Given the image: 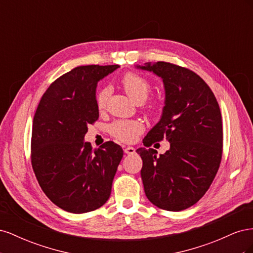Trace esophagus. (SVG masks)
Listing matches in <instances>:
<instances>
[{
	"label": "esophagus",
	"mask_w": 253,
	"mask_h": 253,
	"mask_svg": "<svg viewBox=\"0 0 253 253\" xmlns=\"http://www.w3.org/2000/svg\"><path fill=\"white\" fill-rule=\"evenodd\" d=\"M135 152H136V150L133 147H126L125 149V153H126V154H127V155H133Z\"/></svg>",
	"instance_id": "esophagus-1"
}]
</instances>
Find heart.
Wrapping results in <instances>:
<instances>
[{
    "label": "heart",
    "instance_id": "obj_1",
    "mask_svg": "<svg viewBox=\"0 0 253 253\" xmlns=\"http://www.w3.org/2000/svg\"><path fill=\"white\" fill-rule=\"evenodd\" d=\"M121 86L127 96L135 102H143L152 90V85L148 79L135 73H127L121 78ZM109 98V89L103 88L98 91L96 102L99 110H102ZM152 110L154 106H151ZM144 129V126L139 120H118L111 126V133L117 139L125 142L136 140Z\"/></svg>",
    "mask_w": 253,
    "mask_h": 253
}]
</instances>
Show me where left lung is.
<instances>
[{"label":"left lung","mask_w":253,"mask_h":253,"mask_svg":"<svg viewBox=\"0 0 253 253\" xmlns=\"http://www.w3.org/2000/svg\"><path fill=\"white\" fill-rule=\"evenodd\" d=\"M136 68L162 78V117L137 149L148 200L160 209L181 211L196 204L215 177L223 152V126L216 98L198 75L168 62ZM166 138L170 149L159 157L149 147Z\"/></svg>","instance_id":"1"}]
</instances>
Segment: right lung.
Masks as SVG:
<instances>
[{
  "mask_svg": "<svg viewBox=\"0 0 253 253\" xmlns=\"http://www.w3.org/2000/svg\"><path fill=\"white\" fill-rule=\"evenodd\" d=\"M119 65L78 66L45 91L34 117L32 165L43 192L72 213L94 211L109 200L124 156L108 141L91 150L84 141L87 126L99 118L96 87Z\"/></svg>",
  "mask_w": 253,
  "mask_h": 253,
  "instance_id": "obj_1",
  "label": "right lung"
}]
</instances>
